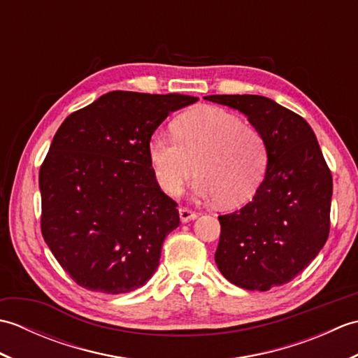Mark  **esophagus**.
<instances>
[{
	"label": "esophagus",
	"instance_id": "1",
	"mask_svg": "<svg viewBox=\"0 0 358 358\" xmlns=\"http://www.w3.org/2000/svg\"><path fill=\"white\" fill-rule=\"evenodd\" d=\"M178 214H180V220L183 223H187V222H191V220H195L196 217V212H194V210H191L189 208H180L178 209Z\"/></svg>",
	"mask_w": 358,
	"mask_h": 358
}]
</instances>
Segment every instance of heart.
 I'll return each mask as SVG.
<instances>
[{
    "label": "heart",
    "mask_w": 358,
    "mask_h": 358,
    "mask_svg": "<svg viewBox=\"0 0 358 358\" xmlns=\"http://www.w3.org/2000/svg\"><path fill=\"white\" fill-rule=\"evenodd\" d=\"M176 138L155 134L149 159L158 186L178 196L195 172V192L222 206L252 199L268 169V146L257 129L224 109L204 106L173 121Z\"/></svg>",
    "instance_id": "heart-1"
}]
</instances>
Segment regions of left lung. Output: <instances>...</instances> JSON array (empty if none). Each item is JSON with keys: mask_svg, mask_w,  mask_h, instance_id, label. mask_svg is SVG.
I'll return each mask as SVG.
<instances>
[{"mask_svg": "<svg viewBox=\"0 0 358 358\" xmlns=\"http://www.w3.org/2000/svg\"><path fill=\"white\" fill-rule=\"evenodd\" d=\"M245 113L268 146L252 201L220 215V272L248 291H269L308 268L329 237L332 175L305 118L260 95H209Z\"/></svg>", "mask_w": 358, "mask_h": 358, "instance_id": "obj_1", "label": "left lung"}]
</instances>
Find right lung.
<instances>
[{
  "label": "right lung",
  "mask_w": 358,
  "mask_h": 358,
  "mask_svg": "<svg viewBox=\"0 0 358 358\" xmlns=\"http://www.w3.org/2000/svg\"><path fill=\"white\" fill-rule=\"evenodd\" d=\"M195 101L113 90L59 126L40 167L41 232L81 287L126 294L155 273L180 215L157 183L149 140L171 112Z\"/></svg>",
  "instance_id": "right-lung-1"
}]
</instances>
